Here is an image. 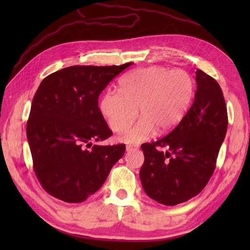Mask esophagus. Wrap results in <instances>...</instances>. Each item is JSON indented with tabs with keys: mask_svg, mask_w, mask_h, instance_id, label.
<instances>
[{
	"mask_svg": "<svg viewBox=\"0 0 250 250\" xmlns=\"http://www.w3.org/2000/svg\"><path fill=\"white\" fill-rule=\"evenodd\" d=\"M139 149V147H133V146H126V151L127 152H131V151H135V150H138Z\"/></svg>",
	"mask_w": 250,
	"mask_h": 250,
	"instance_id": "obj_1",
	"label": "esophagus"
}]
</instances>
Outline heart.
Returning <instances> with one entry per match:
<instances>
[{"mask_svg": "<svg viewBox=\"0 0 250 250\" xmlns=\"http://www.w3.org/2000/svg\"><path fill=\"white\" fill-rule=\"evenodd\" d=\"M194 94V79L186 71L149 66L127 74L120 81V90L104 92L100 109L111 129L121 132L137 119L140 108L142 119L121 138L127 144H139L155 129H173L185 117Z\"/></svg>", "mask_w": 250, "mask_h": 250, "instance_id": "b5f03b06", "label": "heart"}]
</instances>
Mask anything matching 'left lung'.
<instances>
[{"label": "left lung", "instance_id": "1", "mask_svg": "<svg viewBox=\"0 0 250 250\" xmlns=\"http://www.w3.org/2000/svg\"><path fill=\"white\" fill-rule=\"evenodd\" d=\"M195 74L197 90L186 116L166 137L141 146L145 156L140 171L144 191L165 206L186 202L203 190L228 130L220 85L201 70Z\"/></svg>", "mask_w": 250, "mask_h": 250}]
</instances>
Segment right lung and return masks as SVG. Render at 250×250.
I'll return each instance as SVG.
<instances>
[{
	"label": "right lung",
	"instance_id": "obj_1",
	"mask_svg": "<svg viewBox=\"0 0 250 250\" xmlns=\"http://www.w3.org/2000/svg\"><path fill=\"white\" fill-rule=\"evenodd\" d=\"M132 63L73 65L53 73L37 88L27 122L33 169L53 197L83 202L96 193L124 155L125 145H93L112 131L98 106L102 90Z\"/></svg>",
	"mask_w": 250,
	"mask_h": 250
}]
</instances>
